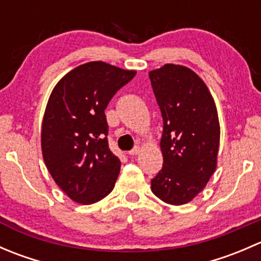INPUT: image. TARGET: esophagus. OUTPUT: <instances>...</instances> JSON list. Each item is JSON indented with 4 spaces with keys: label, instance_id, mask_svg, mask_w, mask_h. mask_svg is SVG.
Returning <instances> with one entry per match:
<instances>
[{
    "label": "esophagus",
    "instance_id": "1",
    "mask_svg": "<svg viewBox=\"0 0 261 261\" xmlns=\"http://www.w3.org/2000/svg\"><path fill=\"white\" fill-rule=\"evenodd\" d=\"M139 152H140V147L135 146L133 150H130V151H128V155H131V156H134V155H138Z\"/></svg>",
    "mask_w": 261,
    "mask_h": 261
}]
</instances>
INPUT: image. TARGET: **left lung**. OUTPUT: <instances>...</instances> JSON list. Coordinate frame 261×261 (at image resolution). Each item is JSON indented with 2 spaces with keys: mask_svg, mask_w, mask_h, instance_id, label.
Here are the masks:
<instances>
[{
  "mask_svg": "<svg viewBox=\"0 0 261 261\" xmlns=\"http://www.w3.org/2000/svg\"><path fill=\"white\" fill-rule=\"evenodd\" d=\"M163 116V168L151 191L165 203L191 202L217 167L220 122L206 83L189 68L165 64L149 72Z\"/></svg>",
  "mask_w": 261,
  "mask_h": 261,
  "instance_id": "8db88e82",
  "label": "left lung"
}]
</instances>
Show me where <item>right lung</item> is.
<instances>
[{
	"mask_svg": "<svg viewBox=\"0 0 261 261\" xmlns=\"http://www.w3.org/2000/svg\"><path fill=\"white\" fill-rule=\"evenodd\" d=\"M135 74L89 62L67 73L50 94L41 126L43 158L55 183L77 203H96L114 189L121 162L109 147L105 110Z\"/></svg>",
	"mask_w": 261,
	"mask_h": 261,
	"instance_id": "1",
	"label": "right lung"
}]
</instances>
